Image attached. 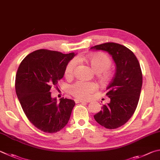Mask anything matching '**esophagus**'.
<instances>
[{"label": "esophagus", "instance_id": "obj_1", "mask_svg": "<svg viewBox=\"0 0 160 160\" xmlns=\"http://www.w3.org/2000/svg\"><path fill=\"white\" fill-rule=\"evenodd\" d=\"M75 102L76 103H88V101H83V100H79V99H75Z\"/></svg>", "mask_w": 160, "mask_h": 160}]
</instances>
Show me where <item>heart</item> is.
<instances>
[{
  "mask_svg": "<svg viewBox=\"0 0 160 160\" xmlns=\"http://www.w3.org/2000/svg\"><path fill=\"white\" fill-rule=\"evenodd\" d=\"M88 62L91 66L94 72L103 73V78H108L110 76L107 70L111 66V59L110 58L103 53H97L90 55L88 57ZM76 59H72L66 65L65 69V75L66 77H71L74 73L75 68L77 66ZM98 86L94 82H85V81L79 80L75 82L70 87V92L73 97L81 99L88 98L92 93L97 89Z\"/></svg>",
  "mask_w": 160,
  "mask_h": 160,
  "instance_id": "1",
  "label": "heart"
}]
</instances>
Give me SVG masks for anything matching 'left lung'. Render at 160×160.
I'll return each instance as SVG.
<instances>
[{"instance_id":"left-lung-1","label":"left lung","mask_w":160,"mask_h":160,"mask_svg":"<svg viewBox=\"0 0 160 160\" xmlns=\"http://www.w3.org/2000/svg\"><path fill=\"white\" fill-rule=\"evenodd\" d=\"M91 49L108 52L115 63V76L106 88L110 101L94 118L106 129H117L132 118L137 107L143 82L141 66L135 54L118 43L106 42Z\"/></svg>"}]
</instances>
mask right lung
<instances>
[{
    "label": "right lung",
    "mask_w": 160,
    "mask_h": 160,
    "mask_svg": "<svg viewBox=\"0 0 160 160\" xmlns=\"http://www.w3.org/2000/svg\"><path fill=\"white\" fill-rule=\"evenodd\" d=\"M74 56L41 49L28 54L19 66L17 96L28 120L42 132H59L70 119L75 101L62 98L58 103L52 98L50 89L63 77L66 65Z\"/></svg>",
    "instance_id": "add662e5"
}]
</instances>
